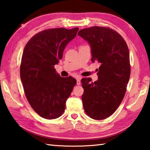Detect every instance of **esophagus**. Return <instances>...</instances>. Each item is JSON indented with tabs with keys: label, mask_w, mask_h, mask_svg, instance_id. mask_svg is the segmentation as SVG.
Instances as JSON below:
<instances>
[{
	"label": "esophagus",
	"mask_w": 150,
	"mask_h": 150,
	"mask_svg": "<svg viewBox=\"0 0 150 150\" xmlns=\"http://www.w3.org/2000/svg\"><path fill=\"white\" fill-rule=\"evenodd\" d=\"M77 79V85H81V79L80 78H77L76 79Z\"/></svg>",
	"instance_id": "1"
}]
</instances>
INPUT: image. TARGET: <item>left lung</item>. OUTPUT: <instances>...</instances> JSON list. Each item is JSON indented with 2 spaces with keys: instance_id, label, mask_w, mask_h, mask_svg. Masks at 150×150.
I'll list each match as a JSON object with an SVG mask.
<instances>
[{
  "instance_id": "8db88e82",
  "label": "left lung",
  "mask_w": 150,
  "mask_h": 150,
  "mask_svg": "<svg viewBox=\"0 0 150 150\" xmlns=\"http://www.w3.org/2000/svg\"><path fill=\"white\" fill-rule=\"evenodd\" d=\"M78 35L90 45L92 62L100 63L97 81L81 79L83 108L91 118L103 120L115 112L125 95L130 75L128 47L123 38L108 28L93 26Z\"/></svg>"
}]
</instances>
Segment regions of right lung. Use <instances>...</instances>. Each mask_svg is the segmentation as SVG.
<instances>
[{
  "label": "right lung",
  "mask_w": 150,
  "mask_h": 150,
  "mask_svg": "<svg viewBox=\"0 0 150 150\" xmlns=\"http://www.w3.org/2000/svg\"><path fill=\"white\" fill-rule=\"evenodd\" d=\"M78 30V28L45 30L34 35L24 47L20 78L25 95L35 112L45 119L62 115L77 83L72 77H61L54 65L62 59L66 45Z\"/></svg>",
  "instance_id": "right-lung-1"
}]
</instances>
